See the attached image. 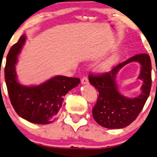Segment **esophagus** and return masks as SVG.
<instances>
[{
	"instance_id": "obj_1",
	"label": "esophagus",
	"mask_w": 157,
	"mask_h": 157,
	"mask_svg": "<svg viewBox=\"0 0 157 157\" xmlns=\"http://www.w3.org/2000/svg\"><path fill=\"white\" fill-rule=\"evenodd\" d=\"M81 82H82V84H83V85H87V84H88V83H89V80L86 77H82V78Z\"/></svg>"
}]
</instances>
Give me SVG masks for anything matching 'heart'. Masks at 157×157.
Wrapping results in <instances>:
<instances>
[{
  "label": "heart",
  "instance_id": "b5f03b06",
  "mask_svg": "<svg viewBox=\"0 0 157 157\" xmlns=\"http://www.w3.org/2000/svg\"><path fill=\"white\" fill-rule=\"evenodd\" d=\"M117 60L116 56H111L107 59L105 60L103 63L100 64V70L101 71H108L109 70L110 68L112 67L113 65L116 63Z\"/></svg>",
  "mask_w": 157,
  "mask_h": 157
}]
</instances>
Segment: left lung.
Wrapping results in <instances>:
<instances>
[{"label":"left lung","instance_id":"left-lung-1","mask_svg":"<svg viewBox=\"0 0 157 157\" xmlns=\"http://www.w3.org/2000/svg\"><path fill=\"white\" fill-rule=\"evenodd\" d=\"M137 61L141 64L139 78L143 80L142 93L137 97L128 98L118 92L116 75L127 63ZM89 81L99 93L93 116L96 122L107 128H123L128 126L143 109L151 87V62L147 54H139L117 64L110 72L100 75L90 74Z\"/></svg>","mask_w":157,"mask_h":157}]
</instances>
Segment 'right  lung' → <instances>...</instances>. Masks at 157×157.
<instances>
[{
	"instance_id": "1",
	"label": "right lung",
	"mask_w": 157,
	"mask_h": 157,
	"mask_svg": "<svg viewBox=\"0 0 157 157\" xmlns=\"http://www.w3.org/2000/svg\"><path fill=\"white\" fill-rule=\"evenodd\" d=\"M26 40L23 34L8 52L5 67V80L12 105L18 116L36 124H49L55 119L64 97L80 84L77 77L56 76L36 86H24L17 81L16 64Z\"/></svg>"
}]
</instances>
